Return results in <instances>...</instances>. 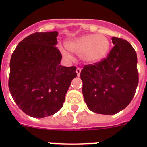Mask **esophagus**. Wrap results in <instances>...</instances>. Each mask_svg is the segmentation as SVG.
I'll return each mask as SVG.
<instances>
[{"instance_id":"34e87169","label":"esophagus","mask_w":147,"mask_h":147,"mask_svg":"<svg viewBox=\"0 0 147 147\" xmlns=\"http://www.w3.org/2000/svg\"><path fill=\"white\" fill-rule=\"evenodd\" d=\"M81 68L80 67H77L76 68V74H77V76H80V73H81Z\"/></svg>"}]
</instances>
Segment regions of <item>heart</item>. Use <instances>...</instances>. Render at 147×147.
I'll use <instances>...</instances> for the list:
<instances>
[{
	"label": "heart",
	"mask_w": 147,
	"mask_h": 147,
	"mask_svg": "<svg viewBox=\"0 0 147 147\" xmlns=\"http://www.w3.org/2000/svg\"><path fill=\"white\" fill-rule=\"evenodd\" d=\"M65 45L70 51L80 56L84 62L95 64L107 57L110 42L108 37L103 34H88L67 40ZM60 50L66 58L71 57L64 49L60 48Z\"/></svg>",
	"instance_id": "heart-1"
}]
</instances>
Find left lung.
<instances>
[{
    "label": "left lung",
    "mask_w": 147,
    "mask_h": 147,
    "mask_svg": "<svg viewBox=\"0 0 147 147\" xmlns=\"http://www.w3.org/2000/svg\"><path fill=\"white\" fill-rule=\"evenodd\" d=\"M114 46L107 57L85 65L80 74L82 93L93 112L113 115L131 102L138 84L137 54L126 40L112 37Z\"/></svg>",
    "instance_id": "1"
}]
</instances>
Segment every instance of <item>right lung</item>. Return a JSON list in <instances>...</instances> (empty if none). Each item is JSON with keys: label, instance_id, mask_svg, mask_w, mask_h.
<instances>
[{"label": "right lung", "instance_id": "add662e5", "mask_svg": "<svg viewBox=\"0 0 147 147\" xmlns=\"http://www.w3.org/2000/svg\"><path fill=\"white\" fill-rule=\"evenodd\" d=\"M57 32H36L19 42L10 60L9 88L19 108L34 118L54 115L63 106L75 66L60 65Z\"/></svg>", "mask_w": 147, "mask_h": 147}]
</instances>
